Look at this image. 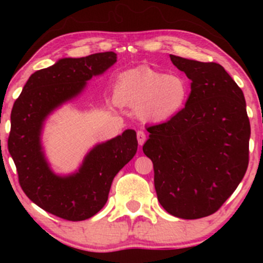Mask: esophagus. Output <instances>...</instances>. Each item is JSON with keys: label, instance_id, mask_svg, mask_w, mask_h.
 Segmentation results:
<instances>
[{"label": "esophagus", "instance_id": "34e87169", "mask_svg": "<svg viewBox=\"0 0 263 263\" xmlns=\"http://www.w3.org/2000/svg\"><path fill=\"white\" fill-rule=\"evenodd\" d=\"M137 141L141 146L144 143V142H146V134H144L143 131H141V129L140 131H137Z\"/></svg>", "mask_w": 263, "mask_h": 263}]
</instances>
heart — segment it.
I'll return each mask as SVG.
<instances>
[{"label": "heart", "instance_id": "b5f03b06", "mask_svg": "<svg viewBox=\"0 0 263 263\" xmlns=\"http://www.w3.org/2000/svg\"><path fill=\"white\" fill-rule=\"evenodd\" d=\"M189 92L188 80L182 75L137 68L120 75L114 99L121 106L137 108L143 120L165 121L185 106Z\"/></svg>", "mask_w": 263, "mask_h": 263}]
</instances>
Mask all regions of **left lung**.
Wrapping results in <instances>:
<instances>
[{
	"label": "left lung",
	"instance_id": "left-lung-1",
	"mask_svg": "<svg viewBox=\"0 0 263 263\" xmlns=\"http://www.w3.org/2000/svg\"><path fill=\"white\" fill-rule=\"evenodd\" d=\"M192 80L185 107L149 126L143 152L153 163L157 198L180 219L216 213L249 165L250 120L242 90L218 63L171 55Z\"/></svg>",
	"mask_w": 263,
	"mask_h": 263
}]
</instances>
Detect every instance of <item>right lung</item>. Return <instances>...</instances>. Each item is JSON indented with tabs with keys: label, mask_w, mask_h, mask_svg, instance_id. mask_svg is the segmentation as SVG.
<instances>
[{
	"label": "right lung",
	"mask_w": 263,
	"mask_h": 263,
	"mask_svg": "<svg viewBox=\"0 0 263 263\" xmlns=\"http://www.w3.org/2000/svg\"><path fill=\"white\" fill-rule=\"evenodd\" d=\"M115 62L114 52L60 59L33 73L12 107L8 152L21 188L39 208L69 221L86 220L104 208L115 176L136 155V132L126 129L96 146L77 174L62 178L44 159L39 141L42 125L54 108L77 96L87 80Z\"/></svg>",
	"instance_id": "1"
}]
</instances>
